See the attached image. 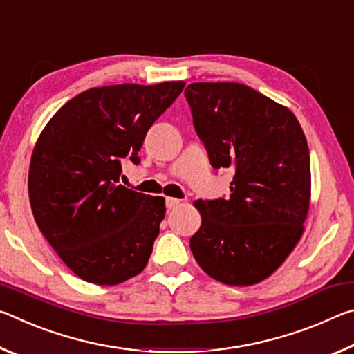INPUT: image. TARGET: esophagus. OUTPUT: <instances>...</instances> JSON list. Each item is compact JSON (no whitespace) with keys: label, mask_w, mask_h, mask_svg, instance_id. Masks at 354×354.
I'll return each mask as SVG.
<instances>
[{"label":"esophagus","mask_w":354,"mask_h":354,"mask_svg":"<svg viewBox=\"0 0 354 354\" xmlns=\"http://www.w3.org/2000/svg\"><path fill=\"white\" fill-rule=\"evenodd\" d=\"M179 205H181V200H178V198H171V196H169V198L165 200V206H167V209H175V207H178Z\"/></svg>","instance_id":"esophagus-1"}]
</instances>
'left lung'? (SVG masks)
<instances>
[{
	"label": "left lung",
	"instance_id": "1",
	"mask_svg": "<svg viewBox=\"0 0 354 354\" xmlns=\"http://www.w3.org/2000/svg\"><path fill=\"white\" fill-rule=\"evenodd\" d=\"M214 169H234L231 195L198 200L195 261L227 286L257 284L277 270L304 231L310 201L308 142L286 106L237 82L184 91Z\"/></svg>",
	"mask_w": 354,
	"mask_h": 354
}]
</instances>
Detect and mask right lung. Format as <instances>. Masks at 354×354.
I'll return each instance as SVG.
<instances>
[{
	"mask_svg": "<svg viewBox=\"0 0 354 354\" xmlns=\"http://www.w3.org/2000/svg\"><path fill=\"white\" fill-rule=\"evenodd\" d=\"M185 82L93 87L65 103L35 143L29 201L41 234L71 272L113 286L148 263L165 198L118 184L123 160L140 162L148 129Z\"/></svg>",
	"mask_w": 354,
	"mask_h": 354,
	"instance_id": "1",
	"label": "right lung"
}]
</instances>
